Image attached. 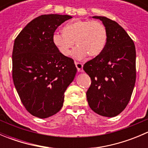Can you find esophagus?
<instances>
[{"label": "esophagus", "instance_id": "esophagus-1", "mask_svg": "<svg viewBox=\"0 0 148 148\" xmlns=\"http://www.w3.org/2000/svg\"><path fill=\"white\" fill-rule=\"evenodd\" d=\"M75 65L77 66V70H78L79 72H82L83 69V64L82 63H79V62H75Z\"/></svg>", "mask_w": 148, "mask_h": 148}]
</instances>
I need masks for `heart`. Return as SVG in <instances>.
<instances>
[{"label":"heart","instance_id":"1","mask_svg":"<svg viewBox=\"0 0 148 148\" xmlns=\"http://www.w3.org/2000/svg\"><path fill=\"white\" fill-rule=\"evenodd\" d=\"M52 40L63 56H68L76 43L77 46L71 55L74 59H82L87 54L91 57L99 56L105 48L107 34L101 22L78 19L65 25L63 32L53 33Z\"/></svg>","mask_w":148,"mask_h":148}]
</instances>
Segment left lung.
Segmentation results:
<instances>
[{"label":"left lung","instance_id":"obj_1","mask_svg":"<svg viewBox=\"0 0 148 148\" xmlns=\"http://www.w3.org/2000/svg\"><path fill=\"white\" fill-rule=\"evenodd\" d=\"M99 19L107 30L105 48L99 56L84 65L92 84L86 92L90 108L104 117L120 114L127 105L136 79V51L133 41L117 22Z\"/></svg>","mask_w":148,"mask_h":148}]
</instances>
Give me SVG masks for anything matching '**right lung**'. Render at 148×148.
<instances>
[{
  "instance_id": "1",
  "label": "right lung",
  "mask_w": 148,
  "mask_h": 148,
  "mask_svg": "<svg viewBox=\"0 0 148 148\" xmlns=\"http://www.w3.org/2000/svg\"><path fill=\"white\" fill-rule=\"evenodd\" d=\"M68 15H42L28 23L13 44V79L22 103L30 114L47 118L63 106L64 92L75 77L71 58L61 54L52 36Z\"/></svg>"
}]
</instances>
